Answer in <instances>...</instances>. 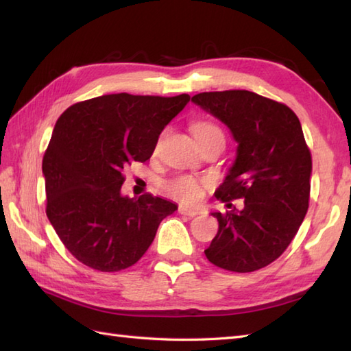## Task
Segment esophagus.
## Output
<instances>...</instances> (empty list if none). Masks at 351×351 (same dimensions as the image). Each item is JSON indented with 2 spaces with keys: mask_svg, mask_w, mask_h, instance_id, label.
Instances as JSON below:
<instances>
[{
  "mask_svg": "<svg viewBox=\"0 0 351 351\" xmlns=\"http://www.w3.org/2000/svg\"><path fill=\"white\" fill-rule=\"evenodd\" d=\"M178 213H180L181 215H187V217H195V215L199 214L197 210H193V208H187V206H184V205H181L180 208H178Z\"/></svg>",
  "mask_w": 351,
  "mask_h": 351,
  "instance_id": "34e87169",
  "label": "esophagus"
}]
</instances>
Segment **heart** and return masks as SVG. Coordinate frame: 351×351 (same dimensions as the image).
<instances>
[{
    "mask_svg": "<svg viewBox=\"0 0 351 351\" xmlns=\"http://www.w3.org/2000/svg\"><path fill=\"white\" fill-rule=\"evenodd\" d=\"M191 130L197 141L210 136H214V134H223L217 125H214L213 122H208V121L195 122L191 126ZM161 143H162V136L156 140V143L154 146L155 152L160 151ZM208 185H210V181L202 180V178H196L191 175H178L164 184V189H166V191L171 197H175L176 200H181L182 204H196L202 199L204 191Z\"/></svg>",
    "mask_w": 351,
    "mask_h": 351,
    "instance_id": "1",
    "label": "heart"
}]
</instances>
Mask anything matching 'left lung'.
<instances>
[{
  "mask_svg": "<svg viewBox=\"0 0 351 351\" xmlns=\"http://www.w3.org/2000/svg\"><path fill=\"white\" fill-rule=\"evenodd\" d=\"M232 132L237 158L215 196L241 211L213 213L219 230L205 255L223 270L250 273L278 259L309 208L311 151L299 117L285 104L249 90L204 92L191 98Z\"/></svg>",
  "mask_w": 351,
  "mask_h": 351,
  "instance_id": "8db88e82",
  "label": "left lung"
}]
</instances>
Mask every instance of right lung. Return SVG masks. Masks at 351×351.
I'll return each instance as SVG.
<instances>
[{
    "label": "right lung",
    "mask_w": 351,
    "mask_h": 351,
    "mask_svg": "<svg viewBox=\"0 0 351 351\" xmlns=\"http://www.w3.org/2000/svg\"><path fill=\"white\" fill-rule=\"evenodd\" d=\"M189 101L187 93L104 95L58 117L42 161L47 215L81 264L107 273L134 265L178 210L149 193L122 196L121 187L125 167L151 158L164 126Z\"/></svg>",
    "instance_id": "right-lung-1"
}]
</instances>
